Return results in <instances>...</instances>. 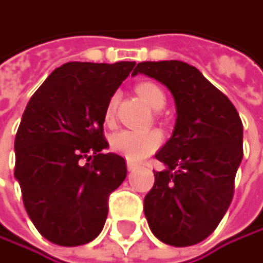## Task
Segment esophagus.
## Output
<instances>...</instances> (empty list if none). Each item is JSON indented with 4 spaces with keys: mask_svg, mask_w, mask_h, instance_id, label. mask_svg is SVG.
<instances>
[{
    "mask_svg": "<svg viewBox=\"0 0 263 263\" xmlns=\"http://www.w3.org/2000/svg\"><path fill=\"white\" fill-rule=\"evenodd\" d=\"M126 165H127V170H129V171H134V170L137 168V163L130 162V160H127V163H126Z\"/></svg>",
    "mask_w": 263,
    "mask_h": 263,
    "instance_id": "1",
    "label": "esophagus"
}]
</instances>
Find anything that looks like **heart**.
I'll return each instance as SVG.
<instances>
[{"mask_svg":"<svg viewBox=\"0 0 263 263\" xmlns=\"http://www.w3.org/2000/svg\"><path fill=\"white\" fill-rule=\"evenodd\" d=\"M137 93L145 100V103L154 109H160L165 104V92L160 86L153 81H142L136 87ZM117 95H112L106 103L103 117L106 123H112L115 115ZM162 133L157 129L136 130V129H121L110 137V149L130 162H140L149 157L162 145Z\"/></svg>","mask_w":263,"mask_h":263,"instance_id":"1","label":"heart"}]
</instances>
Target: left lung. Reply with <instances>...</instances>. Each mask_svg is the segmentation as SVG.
Here are the masks:
<instances>
[{
  "label": "left lung",
  "mask_w": 263,
  "mask_h": 263,
  "mask_svg": "<svg viewBox=\"0 0 263 263\" xmlns=\"http://www.w3.org/2000/svg\"><path fill=\"white\" fill-rule=\"evenodd\" d=\"M145 73L173 93L177 120L173 137L156 154L166 165L143 202L154 236L173 247L206 239L220 223L243 157V126L230 98L188 63L143 61Z\"/></svg>",
  "instance_id": "8db88e82"
}]
</instances>
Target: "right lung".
Returning a JSON list of instances; mask_svg holds the SVG:
<instances>
[{
	"label": "right lung",
	"mask_w": 263,
	"mask_h": 263,
	"mask_svg": "<svg viewBox=\"0 0 263 263\" xmlns=\"http://www.w3.org/2000/svg\"><path fill=\"white\" fill-rule=\"evenodd\" d=\"M134 61L57 67L29 100L15 137V179L24 208L49 242L93 240L107 200L126 179L124 159L104 154V107Z\"/></svg>",
	"instance_id": "1"
}]
</instances>
